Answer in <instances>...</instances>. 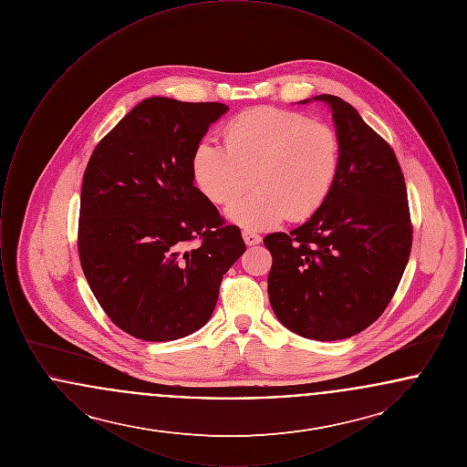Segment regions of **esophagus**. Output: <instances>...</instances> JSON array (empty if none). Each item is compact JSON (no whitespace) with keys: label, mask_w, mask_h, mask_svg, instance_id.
I'll use <instances>...</instances> for the list:
<instances>
[{"label":"esophagus","mask_w":467,"mask_h":467,"mask_svg":"<svg viewBox=\"0 0 467 467\" xmlns=\"http://www.w3.org/2000/svg\"><path fill=\"white\" fill-rule=\"evenodd\" d=\"M244 244H248V246H252V244H259L263 242V238H261L257 233L248 231V229H244Z\"/></svg>","instance_id":"34e87169"}]
</instances>
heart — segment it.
Listing matches in <instances>:
<instances>
[{"mask_svg": "<svg viewBox=\"0 0 467 467\" xmlns=\"http://www.w3.org/2000/svg\"><path fill=\"white\" fill-rule=\"evenodd\" d=\"M339 170V138L333 128L301 111L254 109L223 128V147L201 141L192 154V175L215 204L236 200L227 217L248 229L282 219L311 217L329 198Z\"/></svg>", "mask_w": 467, "mask_h": 467, "instance_id": "b5f03b06", "label": "heart"}]
</instances>
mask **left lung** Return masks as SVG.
<instances>
[{
    "instance_id": "obj_1",
    "label": "left lung",
    "mask_w": 467,
    "mask_h": 467,
    "mask_svg": "<svg viewBox=\"0 0 467 467\" xmlns=\"http://www.w3.org/2000/svg\"><path fill=\"white\" fill-rule=\"evenodd\" d=\"M339 170L308 223L271 233L269 303L292 333L317 341L364 331L389 306L408 265L413 223L394 149L333 94ZM305 103V101H303Z\"/></svg>"
}]
</instances>
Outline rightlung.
<instances>
[{"label": "right lung", "instance_id": "right-lung-1", "mask_svg": "<svg viewBox=\"0 0 467 467\" xmlns=\"http://www.w3.org/2000/svg\"><path fill=\"white\" fill-rule=\"evenodd\" d=\"M227 107L149 98L92 150L78 255L111 322L145 341L201 329L223 275L246 250L238 225L192 183V154Z\"/></svg>", "mask_w": 467, "mask_h": 467}]
</instances>
